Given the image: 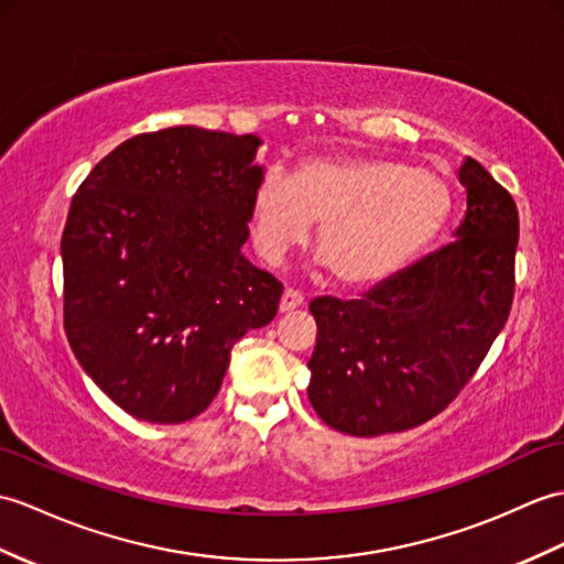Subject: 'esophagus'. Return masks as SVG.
Returning <instances> with one entry per match:
<instances>
[{
  "instance_id": "1",
  "label": "esophagus",
  "mask_w": 564,
  "mask_h": 564,
  "mask_svg": "<svg viewBox=\"0 0 564 564\" xmlns=\"http://www.w3.org/2000/svg\"><path fill=\"white\" fill-rule=\"evenodd\" d=\"M305 303V297H303V293L300 291H295V288H285L283 291V295H281V303H279V310L281 312H293V310H297L300 305Z\"/></svg>"
}]
</instances>
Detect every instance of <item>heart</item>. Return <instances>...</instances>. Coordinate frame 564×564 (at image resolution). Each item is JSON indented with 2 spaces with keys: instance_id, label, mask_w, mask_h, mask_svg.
Listing matches in <instances>:
<instances>
[{
  "instance_id": "heart-1",
  "label": "heart",
  "mask_w": 564,
  "mask_h": 564,
  "mask_svg": "<svg viewBox=\"0 0 564 564\" xmlns=\"http://www.w3.org/2000/svg\"><path fill=\"white\" fill-rule=\"evenodd\" d=\"M452 214L447 180L377 155H317L259 180L250 204L261 257L279 264L322 220L319 257L344 285H377L440 238Z\"/></svg>"
}]
</instances>
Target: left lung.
Instances as JSON below:
<instances>
[{
	"instance_id": "1",
	"label": "left lung",
	"mask_w": 564,
	"mask_h": 564,
	"mask_svg": "<svg viewBox=\"0 0 564 564\" xmlns=\"http://www.w3.org/2000/svg\"><path fill=\"white\" fill-rule=\"evenodd\" d=\"M466 216L454 242L360 300L314 297L307 397L352 437L427 423L456 399L507 324L514 297L517 204L478 161L459 167Z\"/></svg>"
}]
</instances>
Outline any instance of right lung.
Returning a JSON list of instances; mask_svg holds the SVG:
<instances>
[{
	"mask_svg": "<svg viewBox=\"0 0 564 564\" xmlns=\"http://www.w3.org/2000/svg\"><path fill=\"white\" fill-rule=\"evenodd\" d=\"M261 139L170 127L127 139L76 189L62 232L64 332L105 397L147 423L208 409L230 348L283 285L245 259Z\"/></svg>",
	"mask_w": 564,
	"mask_h": 564,
	"instance_id": "right-lung-1",
	"label": "right lung"
}]
</instances>
